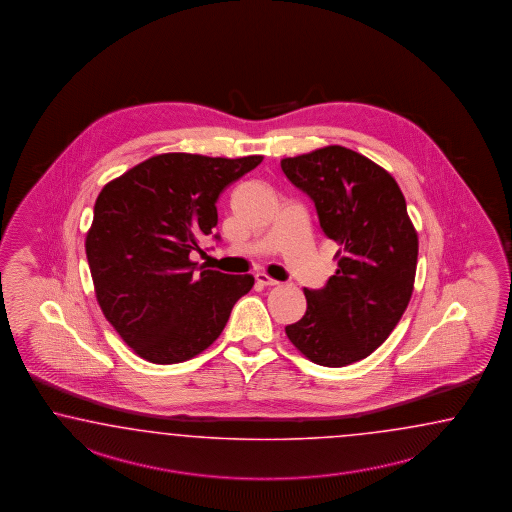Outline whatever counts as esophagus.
I'll return each mask as SVG.
<instances>
[{"label":"esophagus","instance_id":"obj_1","mask_svg":"<svg viewBox=\"0 0 512 512\" xmlns=\"http://www.w3.org/2000/svg\"><path fill=\"white\" fill-rule=\"evenodd\" d=\"M255 281H257L261 287H275V285H279V281H275L270 275L266 274L255 275Z\"/></svg>","mask_w":512,"mask_h":512}]
</instances>
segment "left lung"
I'll list each match as a JSON object with an SVG mask.
<instances>
[{"label": "left lung", "mask_w": 512, "mask_h": 512, "mask_svg": "<svg viewBox=\"0 0 512 512\" xmlns=\"http://www.w3.org/2000/svg\"><path fill=\"white\" fill-rule=\"evenodd\" d=\"M281 170L338 244L337 272L303 290L307 311L285 327L288 340L320 366H348L387 340L411 301L416 229L396 179L357 151L325 146L283 159Z\"/></svg>", "instance_id": "left-lung-1"}]
</instances>
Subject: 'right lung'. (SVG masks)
Returning a JSON list of instances; mask_svg holds the SVG:
<instances>
[{"label":"right lung","mask_w":512,"mask_h":512,"mask_svg":"<svg viewBox=\"0 0 512 512\" xmlns=\"http://www.w3.org/2000/svg\"><path fill=\"white\" fill-rule=\"evenodd\" d=\"M261 161L163 153L101 190L85 242L88 266L101 311L138 357L155 364L196 357L250 292L253 275L205 266L198 274L188 255L218 224L222 190Z\"/></svg>","instance_id":"add662e5"}]
</instances>
